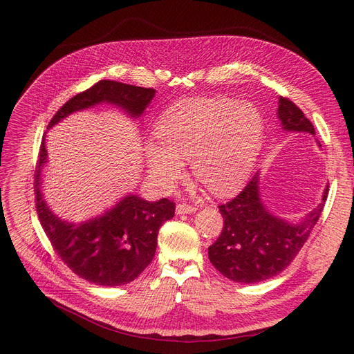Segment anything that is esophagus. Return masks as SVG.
<instances>
[{
    "label": "esophagus",
    "mask_w": 354,
    "mask_h": 354,
    "mask_svg": "<svg viewBox=\"0 0 354 354\" xmlns=\"http://www.w3.org/2000/svg\"><path fill=\"white\" fill-rule=\"evenodd\" d=\"M196 209L198 208L195 205H191V203H185V202H180L176 205V212L178 214H192Z\"/></svg>",
    "instance_id": "obj_1"
}]
</instances>
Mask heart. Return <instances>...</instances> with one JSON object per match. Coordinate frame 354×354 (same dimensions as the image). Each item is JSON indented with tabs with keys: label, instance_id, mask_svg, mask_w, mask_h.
I'll return each mask as SVG.
<instances>
[{
	"label": "heart",
	"instance_id": "obj_1",
	"mask_svg": "<svg viewBox=\"0 0 354 354\" xmlns=\"http://www.w3.org/2000/svg\"><path fill=\"white\" fill-rule=\"evenodd\" d=\"M263 132V118L250 104L230 99L182 102L156 123L161 145H146L149 172L160 189L169 191L183 178L182 160H191L203 187L227 194L250 175Z\"/></svg>",
	"mask_w": 354,
	"mask_h": 354
}]
</instances>
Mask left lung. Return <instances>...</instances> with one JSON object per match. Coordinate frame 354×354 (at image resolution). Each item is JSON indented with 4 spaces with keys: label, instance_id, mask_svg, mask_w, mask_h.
<instances>
[{
    "label": "left lung",
    "instance_id": "left-lung-1",
    "mask_svg": "<svg viewBox=\"0 0 354 354\" xmlns=\"http://www.w3.org/2000/svg\"><path fill=\"white\" fill-rule=\"evenodd\" d=\"M278 118L287 130L315 135L313 123L290 99L278 100ZM328 187L320 205L300 224L271 215L258 194L255 174L235 198L218 207L224 227L208 248L212 266L224 277L236 283H259L284 271L300 252L327 201Z\"/></svg>",
    "mask_w": 354,
    "mask_h": 354
}]
</instances>
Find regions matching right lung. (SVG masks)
I'll list each match as a JSON object with an SVG mask.
<instances>
[{"instance_id": "right-lung-1", "label": "right lung", "mask_w": 354, "mask_h": 354, "mask_svg": "<svg viewBox=\"0 0 354 354\" xmlns=\"http://www.w3.org/2000/svg\"><path fill=\"white\" fill-rule=\"evenodd\" d=\"M155 96L153 88L100 80L90 88L77 93L55 113L48 127L67 115L110 102L139 116ZM44 138L34 172L35 209L53 250L63 263L84 280L104 287L124 286L138 278L152 263L158 245V232L163 222L175 215V202L162 198L147 202L129 195L100 218L68 224L55 216L40 194V171L47 162Z\"/></svg>"}]
</instances>
